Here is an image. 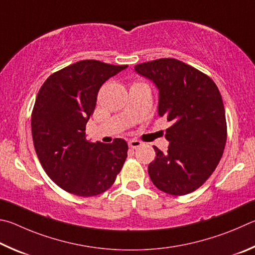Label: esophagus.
Listing matches in <instances>:
<instances>
[{
	"mask_svg": "<svg viewBox=\"0 0 255 255\" xmlns=\"http://www.w3.org/2000/svg\"><path fill=\"white\" fill-rule=\"evenodd\" d=\"M142 145V143L140 141H137V140H130L128 141V146H130L131 149H136V148H139V146H141Z\"/></svg>",
	"mask_w": 255,
	"mask_h": 255,
	"instance_id": "1",
	"label": "esophagus"
}]
</instances>
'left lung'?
<instances>
[{
  "instance_id": "1",
  "label": "left lung",
  "mask_w": 255,
  "mask_h": 255,
  "mask_svg": "<svg viewBox=\"0 0 255 255\" xmlns=\"http://www.w3.org/2000/svg\"><path fill=\"white\" fill-rule=\"evenodd\" d=\"M137 74L152 80L159 89V116L171 127L166 130L167 152L157 146L148 171L163 193H193L215 170L227 137L225 109L211 77L175 58L143 62Z\"/></svg>"
}]
</instances>
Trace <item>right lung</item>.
I'll return each instance as SVG.
<instances>
[{
    "label": "right lung",
    "instance_id": "add662e5",
    "mask_svg": "<svg viewBox=\"0 0 255 255\" xmlns=\"http://www.w3.org/2000/svg\"><path fill=\"white\" fill-rule=\"evenodd\" d=\"M127 67L77 61L49 76L35 98L31 115L35 153L49 178L70 194L92 197L104 193L128 157L123 139L94 143L85 132L101 86Z\"/></svg>",
    "mask_w": 255,
    "mask_h": 255
}]
</instances>
